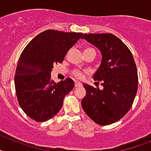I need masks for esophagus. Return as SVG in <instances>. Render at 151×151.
I'll list each match as a JSON object with an SVG mask.
<instances>
[{"label": "esophagus", "instance_id": "obj_1", "mask_svg": "<svg viewBox=\"0 0 151 151\" xmlns=\"http://www.w3.org/2000/svg\"><path fill=\"white\" fill-rule=\"evenodd\" d=\"M80 86H82V83H80V82H76V83H75V87L77 88L80 87Z\"/></svg>", "mask_w": 151, "mask_h": 151}]
</instances>
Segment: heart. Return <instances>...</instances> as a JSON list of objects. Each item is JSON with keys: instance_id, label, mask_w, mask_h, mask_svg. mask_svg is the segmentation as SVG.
I'll use <instances>...</instances> for the list:
<instances>
[{"instance_id": "b5f03b06", "label": "heart", "mask_w": 151, "mask_h": 151, "mask_svg": "<svg viewBox=\"0 0 151 151\" xmlns=\"http://www.w3.org/2000/svg\"><path fill=\"white\" fill-rule=\"evenodd\" d=\"M94 50V48H87L85 49V51H86V50ZM73 75L76 78H78V79H81V78H83L84 76V73L83 72H82L81 70H79V69H75V70H73Z\"/></svg>"}]
</instances>
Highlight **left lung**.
Returning a JSON list of instances; mask_svg holds the SVG:
<instances>
[{"instance_id": "8db88e82", "label": "left lung", "mask_w": 151, "mask_h": 151, "mask_svg": "<svg viewBox=\"0 0 151 151\" xmlns=\"http://www.w3.org/2000/svg\"><path fill=\"white\" fill-rule=\"evenodd\" d=\"M83 38L101 50L102 61L93 78L104 89L83 84L85 113L97 124L107 125L122 118L132 107L138 91V71L132 54L113 34H85Z\"/></svg>"}]
</instances>
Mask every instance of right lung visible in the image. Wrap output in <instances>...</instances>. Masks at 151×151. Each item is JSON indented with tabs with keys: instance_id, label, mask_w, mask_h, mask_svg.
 <instances>
[{
	"instance_id": "obj_1",
	"label": "right lung",
	"mask_w": 151,
	"mask_h": 151,
	"mask_svg": "<svg viewBox=\"0 0 151 151\" xmlns=\"http://www.w3.org/2000/svg\"><path fill=\"white\" fill-rule=\"evenodd\" d=\"M83 33L46 30L24 48L14 77L16 94L24 113L36 122H45L61 109L65 96L75 83L67 78L58 83L51 79L54 64L60 63Z\"/></svg>"
}]
</instances>
